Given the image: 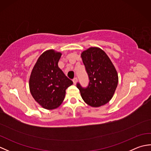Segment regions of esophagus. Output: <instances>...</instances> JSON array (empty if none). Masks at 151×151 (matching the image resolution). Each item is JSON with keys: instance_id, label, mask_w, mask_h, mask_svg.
<instances>
[{"instance_id": "1", "label": "esophagus", "mask_w": 151, "mask_h": 151, "mask_svg": "<svg viewBox=\"0 0 151 151\" xmlns=\"http://www.w3.org/2000/svg\"><path fill=\"white\" fill-rule=\"evenodd\" d=\"M77 81H78V80H77V78H74V79H73V84L75 85V84H76V83H77Z\"/></svg>"}]
</instances>
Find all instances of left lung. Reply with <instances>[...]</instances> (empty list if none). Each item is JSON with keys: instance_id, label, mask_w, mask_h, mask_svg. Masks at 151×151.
Returning a JSON list of instances; mask_svg holds the SVG:
<instances>
[{"instance_id": "1", "label": "left lung", "mask_w": 151, "mask_h": 151, "mask_svg": "<svg viewBox=\"0 0 151 151\" xmlns=\"http://www.w3.org/2000/svg\"><path fill=\"white\" fill-rule=\"evenodd\" d=\"M81 58L88 74V87H76L86 104L91 107H100L110 101L118 84V74L111 60L103 50L91 47L83 51Z\"/></svg>"}]
</instances>
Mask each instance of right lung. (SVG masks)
Returning a JSON list of instances; mask_svg holds the SVG:
<instances>
[{
    "mask_svg": "<svg viewBox=\"0 0 151 151\" xmlns=\"http://www.w3.org/2000/svg\"><path fill=\"white\" fill-rule=\"evenodd\" d=\"M62 53L49 49L41 54L30 76L29 88L34 100L47 110L58 108L66 89L73 83L64 75L58 63Z\"/></svg>",
    "mask_w": 151,
    "mask_h": 151,
    "instance_id": "obj_1",
    "label": "right lung"
}]
</instances>
